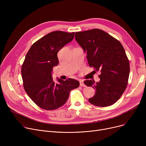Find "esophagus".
<instances>
[{"instance_id":"obj_1","label":"esophagus","mask_w":146,"mask_h":146,"mask_svg":"<svg viewBox=\"0 0 146 146\" xmlns=\"http://www.w3.org/2000/svg\"><path fill=\"white\" fill-rule=\"evenodd\" d=\"M79 82H80V86H82V87H85V84H84L83 80H80L79 81Z\"/></svg>"}]
</instances>
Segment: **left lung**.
<instances>
[{
  "label": "left lung",
  "instance_id": "8db88e82",
  "mask_svg": "<svg viewBox=\"0 0 146 146\" xmlns=\"http://www.w3.org/2000/svg\"><path fill=\"white\" fill-rule=\"evenodd\" d=\"M76 40L86 52L90 67L100 71V81L85 80L88 86L96 90L89 99L90 104L105 107L115 103L124 92L129 74V63L121 43L99 29L75 33Z\"/></svg>",
  "mask_w": 146,
  "mask_h": 146
}]
</instances>
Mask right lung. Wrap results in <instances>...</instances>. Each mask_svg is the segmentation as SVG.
<instances>
[{"instance_id":"1","label":"right lung","mask_w":146,"mask_h":146,"mask_svg":"<svg viewBox=\"0 0 146 146\" xmlns=\"http://www.w3.org/2000/svg\"><path fill=\"white\" fill-rule=\"evenodd\" d=\"M74 33L53 31L34 42L28 51L21 68L24 89L32 101L41 108L54 110L63 106L70 91L79 87L80 83L68 78H52V68L58 64V52L72 41Z\"/></svg>"}]
</instances>
